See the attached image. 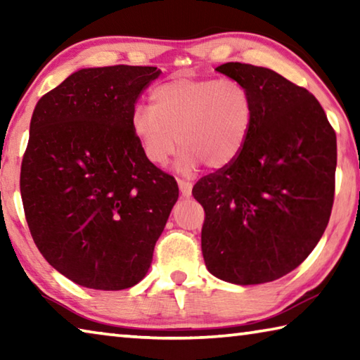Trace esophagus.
<instances>
[{"label": "esophagus", "instance_id": "obj_1", "mask_svg": "<svg viewBox=\"0 0 360 360\" xmlns=\"http://www.w3.org/2000/svg\"><path fill=\"white\" fill-rule=\"evenodd\" d=\"M178 184H179L182 197H191V193H192V182H188L186 179H178Z\"/></svg>", "mask_w": 360, "mask_h": 360}]
</instances>
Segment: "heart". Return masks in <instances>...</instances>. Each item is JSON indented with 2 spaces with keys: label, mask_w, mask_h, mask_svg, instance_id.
<instances>
[{
  "label": "heart",
  "mask_w": 360,
  "mask_h": 360,
  "mask_svg": "<svg viewBox=\"0 0 360 360\" xmlns=\"http://www.w3.org/2000/svg\"><path fill=\"white\" fill-rule=\"evenodd\" d=\"M254 96L235 79L176 77L150 92V106L131 112L130 127L146 158L165 165L179 143L178 167L217 169L241 154L254 124Z\"/></svg>",
  "instance_id": "1"
}]
</instances>
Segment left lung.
<instances>
[{
  "label": "left lung",
  "mask_w": 360,
  "mask_h": 360,
  "mask_svg": "<svg viewBox=\"0 0 360 360\" xmlns=\"http://www.w3.org/2000/svg\"><path fill=\"white\" fill-rule=\"evenodd\" d=\"M216 71L251 90L255 114L241 154L200 179L202 252L211 275L249 285L288 275L328 224L337 136L307 89L273 70L230 62Z\"/></svg>",
  "instance_id": "left-lung-1"
}]
</instances>
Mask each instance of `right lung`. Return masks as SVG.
Instances as JSON below:
<instances>
[{
	"instance_id": "obj_1",
	"label": "right lung",
	"mask_w": 360,
	"mask_h": 360,
	"mask_svg": "<svg viewBox=\"0 0 360 360\" xmlns=\"http://www.w3.org/2000/svg\"><path fill=\"white\" fill-rule=\"evenodd\" d=\"M155 66L85 68L38 101L20 169L30 233L72 283L120 290L148 273L179 197L130 127Z\"/></svg>"
}]
</instances>
